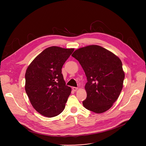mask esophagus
I'll return each mask as SVG.
<instances>
[{
  "label": "esophagus",
  "mask_w": 146,
  "mask_h": 146,
  "mask_svg": "<svg viewBox=\"0 0 146 146\" xmlns=\"http://www.w3.org/2000/svg\"><path fill=\"white\" fill-rule=\"evenodd\" d=\"M72 90H73L74 91H76L78 90V88H76V87H73V88H72Z\"/></svg>",
  "instance_id": "esophagus-1"
}]
</instances>
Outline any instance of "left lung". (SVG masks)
I'll return each mask as SVG.
<instances>
[{
  "label": "left lung",
  "mask_w": 146,
  "mask_h": 146,
  "mask_svg": "<svg viewBox=\"0 0 146 146\" xmlns=\"http://www.w3.org/2000/svg\"><path fill=\"white\" fill-rule=\"evenodd\" d=\"M72 56L79 62L87 78V96L83 106L98 114L109 110L123 87L125 73L121 59L98 45L80 48Z\"/></svg>",
  "instance_id": "8db88e82"
}]
</instances>
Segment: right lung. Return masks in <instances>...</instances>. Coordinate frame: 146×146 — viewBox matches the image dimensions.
<instances>
[{"label":"right lung","mask_w":146,"mask_h":146,"mask_svg":"<svg viewBox=\"0 0 146 146\" xmlns=\"http://www.w3.org/2000/svg\"><path fill=\"white\" fill-rule=\"evenodd\" d=\"M57 46L47 48L28 66L25 89L33 108L50 118L64 111L72 89L66 86L62 68L74 51Z\"/></svg>","instance_id":"obj_1"}]
</instances>
